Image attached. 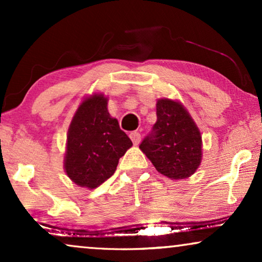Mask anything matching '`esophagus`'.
I'll use <instances>...</instances> for the list:
<instances>
[{"label":"esophagus","instance_id":"esophagus-1","mask_svg":"<svg viewBox=\"0 0 262 262\" xmlns=\"http://www.w3.org/2000/svg\"><path fill=\"white\" fill-rule=\"evenodd\" d=\"M130 138H131L132 143H134L135 145H137V144H139V142H141V134H139V132H137V131L131 132Z\"/></svg>","mask_w":262,"mask_h":262}]
</instances>
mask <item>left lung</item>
<instances>
[{
  "mask_svg": "<svg viewBox=\"0 0 262 262\" xmlns=\"http://www.w3.org/2000/svg\"><path fill=\"white\" fill-rule=\"evenodd\" d=\"M157 121L139 148L157 171L167 178L186 179L202 162V136L180 102L161 99L156 103Z\"/></svg>",
  "mask_w": 262,
  "mask_h": 262,
  "instance_id": "8db88e82",
  "label": "left lung"
}]
</instances>
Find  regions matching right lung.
Masks as SVG:
<instances>
[{
  "label": "right lung",
  "instance_id": "right-lung-1",
  "mask_svg": "<svg viewBox=\"0 0 262 262\" xmlns=\"http://www.w3.org/2000/svg\"><path fill=\"white\" fill-rule=\"evenodd\" d=\"M131 145L118 120L111 118L107 99L95 94L81 103L71 121L64 168L75 184L95 188L112 177Z\"/></svg>",
  "mask_w": 262,
  "mask_h": 262
}]
</instances>
